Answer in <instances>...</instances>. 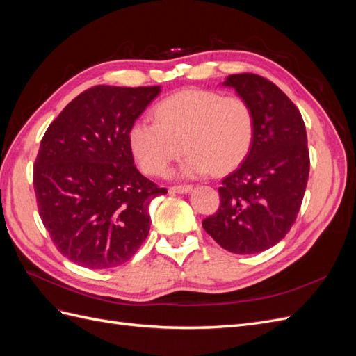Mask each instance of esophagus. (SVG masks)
<instances>
[{"instance_id":"obj_1","label":"esophagus","mask_w":356,"mask_h":356,"mask_svg":"<svg viewBox=\"0 0 356 356\" xmlns=\"http://www.w3.org/2000/svg\"><path fill=\"white\" fill-rule=\"evenodd\" d=\"M193 187L190 184H182V186H172L169 188L170 193H179V195H184V193H188Z\"/></svg>"}]
</instances>
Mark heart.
<instances>
[{"label": "heart", "instance_id": "b5f03b06", "mask_svg": "<svg viewBox=\"0 0 356 356\" xmlns=\"http://www.w3.org/2000/svg\"><path fill=\"white\" fill-rule=\"evenodd\" d=\"M154 118H138L129 129V145L148 175H165L184 149L186 175L227 172L252 147L255 115L241 96L181 90L156 105Z\"/></svg>", "mask_w": 356, "mask_h": 356}]
</instances>
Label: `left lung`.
Segmentation results:
<instances>
[{
  "label": "left lung",
  "instance_id": "1",
  "mask_svg": "<svg viewBox=\"0 0 356 356\" xmlns=\"http://www.w3.org/2000/svg\"><path fill=\"white\" fill-rule=\"evenodd\" d=\"M224 84L252 106L255 134L243 163L221 181L217 212L202 225L225 251L257 254L296 222L310 169L306 126L294 102L261 75L234 74Z\"/></svg>",
  "mask_w": 356,
  "mask_h": 356
}]
</instances>
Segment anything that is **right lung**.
Listing matches in <instances>:
<instances>
[{"mask_svg":"<svg viewBox=\"0 0 356 356\" xmlns=\"http://www.w3.org/2000/svg\"><path fill=\"white\" fill-rule=\"evenodd\" d=\"M160 89L95 86L41 139L34 163L38 213L58 251L75 264L117 267L148 236V204L168 190L139 174L129 129Z\"/></svg>","mask_w":356,"mask_h":356,"instance_id":"1","label":"right lung"}]
</instances>
